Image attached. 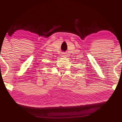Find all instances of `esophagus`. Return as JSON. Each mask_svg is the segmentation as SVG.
<instances>
[{
    "label": "esophagus",
    "instance_id": "obj_1",
    "mask_svg": "<svg viewBox=\"0 0 122 122\" xmlns=\"http://www.w3.org/2000/svg\"><path fill=\"white\" fill-rule=\"evenodd\" d=\"M61 56H62V57H65V56H66V53H62V54H61Z\"/></svg>",
    "mask_w": 122,
    "mask_h": 122
}]
</instances>
